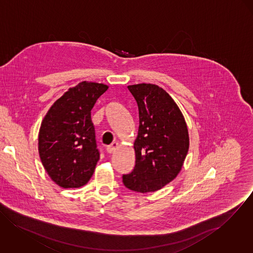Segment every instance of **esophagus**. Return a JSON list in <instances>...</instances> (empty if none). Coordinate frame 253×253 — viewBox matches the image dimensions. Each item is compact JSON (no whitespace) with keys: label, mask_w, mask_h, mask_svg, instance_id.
<instances>
[{"label":"esophagus","mask_w":253,"mask_h":253,"mask_svg":"<svg viewBox=\"0 0 253 253\" xmlns=\"http://www.w3.org/2000/svg\"><path fill=\"white\" fill-rule=\"evenodd\" d=\"M117 146H118V143L117 142H113L112 144H110V145H108L107 146V152L108 153H113V152H115V150L117 149Z\"/></svg>","instance_id":"esophagus-1"}]
</instances>
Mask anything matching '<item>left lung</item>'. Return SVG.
<instances>
[{
  "instance_id": "obj_1",
  "label": "left lung",
  "mask_w": 253,
  "mask_h": 253,
  "mask_svg": "<svg viewBox=\"0 0 253 253\" xmlns=\"http://www.w3.org/2000/svg\"><path fill=\"white\" fill-rule=\"evenodd\" d=\"M138 107L139 126L134 148L133 171L122 176L123 184L141 194L156 192L180 172L189 151L185 118L174 100L152 84L128 85Z\"/></svg>"
}]
</instances>
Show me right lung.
<instances>
[{
  "label": "right lung",
  "instance_id": "add662e5",
  "mask_svg": "<svg viewBox=\"0 0 253 253\" xmlns=\"http://www.w3.org/2000/svg\"><path fill=\"white\" fill-rule=\"evenodd\" d=\"M104 84L82 82L53 104L39 134L41 163L61 188H80L94 172L100 153L91 110L107 89Z\"/></svg>",
  "mask_w": 253,
  "mask_h": 253
}]
</instances>
